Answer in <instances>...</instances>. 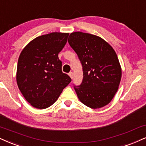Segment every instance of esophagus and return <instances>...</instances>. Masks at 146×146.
<instances>
[{
	"instance_id": "34e87169",
	"label": "esophagus",
	"mask_w": 146,
	"mask_h": 146,
	"mask_svg": "<svg viewBox=\"0 0 146 146\" xmlns=\"http://www.w3.org/2000/svg\"><path fill=\"white\" fill-rule=\"evenodd\" d=\"M68 75H69L70 78L72 79V78H73V73L72 72H70L69 74H68Z\"/></svg>"
}]
</instances>
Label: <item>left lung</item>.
I'll return each instance as SVG.
<instances>
[{
	"mask_svg": "<svg viewBox=\"0 0 146 146\" xmlns=\"http://www.w3.org/2000/svg\"><path fill=\"white\" fill-rule=\"evenodd\" d=\"M68 42L82 66V82L74 86L79 100L93 109L108 105L118 91L122 76L114 48L101 37L81 32L70 34Z\"/></svg>",
	"mask_w": 146,
	"mask_h": 146,
	"instance_id": "8db88e82",
	"label": "left lung"
}]
</instances>
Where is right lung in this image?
I'll use <instances>...</instances> for the list:
<instances>
[{
  "mask_svg": "<svg viewBox=\"0 0 146 146\" xmlns=\"http://www.w3.org/2000/svg\"><path fill=\"white\" fill-rule=\"evenodd\" d=\"M69 33L38 36L25 46L18 59L16 80L21 94L34 108L45 109L56 102L72 79L62 72L58 54Z\"/></svg>",
  "mask_w": 146,
  "mask_h": 146,
  "instance_id": "1",
  "label": "right lung"
}]
</instances>
